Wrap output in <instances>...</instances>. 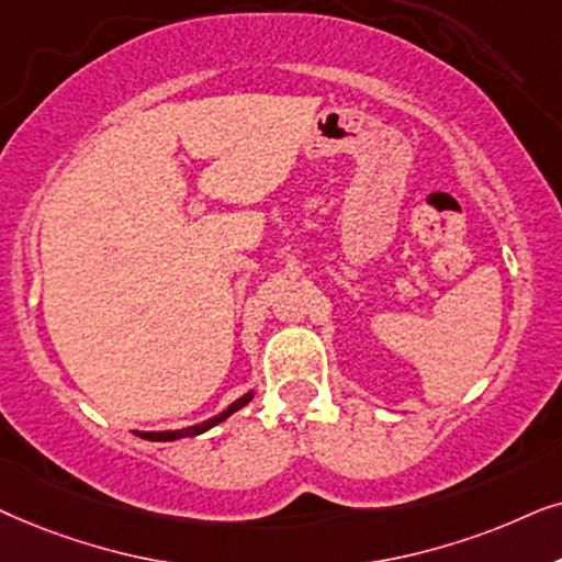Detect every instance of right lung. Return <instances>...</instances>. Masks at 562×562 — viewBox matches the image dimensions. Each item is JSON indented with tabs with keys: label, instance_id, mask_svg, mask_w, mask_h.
<instances>
[{
	"label": "right lung",
	"instance_id": "1",
	"mask_svg": "<svg viewBox=\"0 0 562 562\" xmlns=\"http://www.w3.org/2000/svg\"><path fill=\"white\" fill-rule=\"evenodd\" d=\"M251 398H254V393H246V395H241V398L231 403V406H228L226 411H223V414L213 416V418H207V422H203V424L187 426V429H177V431H138V437L148 439V442H175V439H182V437H198V434H203V431H207V429H213L215 424L226 422V418H228L231 414H236L238 408H244L246 403H249Z\"/></svg>",
	"mask_w": 562,
	"mask_h": 562
}]
</instances>
